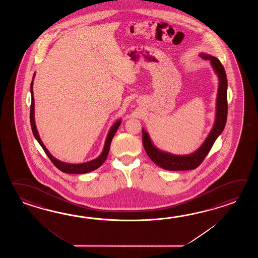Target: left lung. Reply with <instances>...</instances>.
<instances>
[{
  "mask_svg": "<svg viewBox=\"0 0 258 258\" xmlns=\"http://www.w3.org/2000/svg\"><path fill=\"white\" fill-rule=\"evenodd\" d=\"M205 60L211 61L215 71L219 78V92L217 99V118L214 127L202 147L195 153L188 156H175L159 151L150 141L147 132L142 130L143 145L148 157L154 163L168 170H189L197 169L203 162L204 159L213 147L216 139L224 130L228 114V99H227V77L224 67L219 59L210 55H201Z\"/></svg>",
  "mask_w": 258,
  "mask_h": 258,
  "instance_id": "obj_1",
  "label": "left lung"
}]
</instances>
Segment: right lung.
<instances>
[{
    "instance_id": "obj_1",
    "label": "right lung",
    "mask_w": 258,
    "mask_h": 258,
    "mask_svg": "<svg viewBox=\"0 0 258 258\" xmlns=\"http://www.w3.org/2000/svg\"><path fill=\"white\" fill-rule=\"evenodd\" d=\"M33 82H31L30 85V91H31V105H30V124H31V129L33 132L34 137L38 140L39 145L41 146V148H43L44 152L46 155L49 157V159L51 160V162L54 164L56 168H58L59 170H61L62 172H66V173H73V174H80V173H88L90 171L97 170L99 167L103 164L105 159H107V156L109 154V150L110 148V143L112 138L114 137L116 132L118 130V128L121 124V121H118L116 122L113 126L111 127L110 133L108 135V137L106 139V143H105L104 149L102 151L101 155L99 156L98 159H94L92 161L89 162H86V163H82V164H68V163H64L61 162L60 160L55 159L54 157H52L49 154L48 149L45 148L43 143L41 142L40 138L39 137V134L37 131V128L35 125V121H34V96H33Z\"/></svg>"
}]
</instances>
